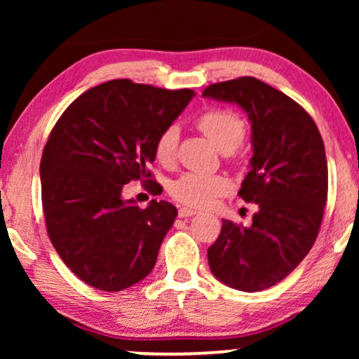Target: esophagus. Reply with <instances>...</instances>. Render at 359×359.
<instances>
[{
  "instance_id": "1",
  "label": "esophagus",
  "mask_w": 359,
  "mask_h": 359,
  "mask_svg": "<svg viewBox=\"0 0 359 359\" xmlns=\"http://www.w3.org/2000/svg\"><path fill=\"white\" fill-rule=\"evenodd\" d=\"M194 214H198V212H196L194 209H189V208H181L178 210L180 217H191V215H194Z\"/></svg>"
}]
</instances>
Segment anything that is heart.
<instances>
[{
    "label": "heart",
    "instance_id": "heart-1",
    "mask_svg": "<svg viewBox=\"0 0 359 359\" xmlns=\"http://www.w3.org/2000/svg\"><path fill=\"white\" fill-rule=\"evenodd\" d=\"M199 130L222 151H232L242 144L245 137V122L242 117L227 109H209L196 121ZM180 132L176 126H168L160 132L155 140V156L160 163L170 165L175 160ZM229 180L220 175L186 173L171 186V196L180 203L205 208L212 204L215 198L227 193Z\"/></svg>",
    "mask_w": 359,
    "mask_h": 359
}]
</instances>
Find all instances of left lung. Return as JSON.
<instances>
[{"instance_id": "obj_1", "label": "left lung", "mask_w": 359, "mask_h": 359, "mask_svg": "<svg viewBox=\"0 0 359 359\" xmlns=\"http://www.w3.org/2000/svg\"><path fill=\"white\" fill-rule=\"evenodd\" d=\"M203 96L248 114L252 168L238 196L258 204L250 227L222 220L208 250L209 268L230 287L263 291L292 273L316 242L328 193L325 147L307 111L257 78L214 83Z\"/></svg>"}]
</instances>
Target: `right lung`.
Segmentation results:
<instances>
[{
	"mask_svg": "<svg viewBox=\"0 0 359 359\" xmlns=\"http://www.w3.org/2000/svg\"><path fill=\"white\" fill-rule=\"evenodd\" d=\"M193 90L112 80L78 96L43 147L41 184L48 237L81 281L107 292L154 269L178 210L151 199L140 209L122 198L132 180L150 183L155 140L173 124Z\"/></svg>",
	"mask_w": 359,
	"mask_h": 359,
	"instance_id": "right-lung-1",
	"label": "right lung"
}]
</instances>
